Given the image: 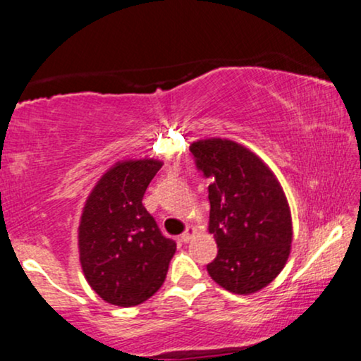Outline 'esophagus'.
Masks as SVG:
<instances>
[{"mask_svg":"<svg viewBox=\"0 0 361 361\" xmlns=\"http://www.w3.org/2000/svg\"><path fill=\"white\" fill-rule=\"evenodd\" d=\"M194 233H195V228L187 227V228H185V232L182 233V235H180V240L184 242V243H187V242L190 240V238H192V235H194Z\"/></svg>","mask_w":361,"mask_h":361,"instance_id":"1","label":"esophagus"}]
</instances>
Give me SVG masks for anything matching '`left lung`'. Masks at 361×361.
<instances>
[{
    "instance_id": "1",
    "label": "left lung",
    "mask_w": 361,
    "mask_h": 361,
    "mask_svg": "<svg viewBox=\"0 0 361 361\" xmlns=\"http://www.w3.org/2000/svg\"><path fill=\"white\" fill-rule=\"evenodd\" d=\"M190 152L210 180L209 232L219 252L209 275L238 295L267 287L283 269L292 243V217L279 180L254 152L232 140H197Z\"/></svg>"
}]
</instances>
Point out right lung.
Masks as SVG:
<instances>
[{"instance_id":"right-lung-1","label":"right lung","mask_w":361,"mask_h":361,"mask_svg":"<svg viewBox=\"0 0 361 361\" xmlns=\"http://www.w3.org/2000/svg\"><path fill=\"white\" fill-rule=\"evenodd\" d=\"M162 162L154 159L116 164L97 182L79 224V259L84 277L102 300L133 307L161 288L176 254L142 205Z\"/></svg>"}]
</instances>
